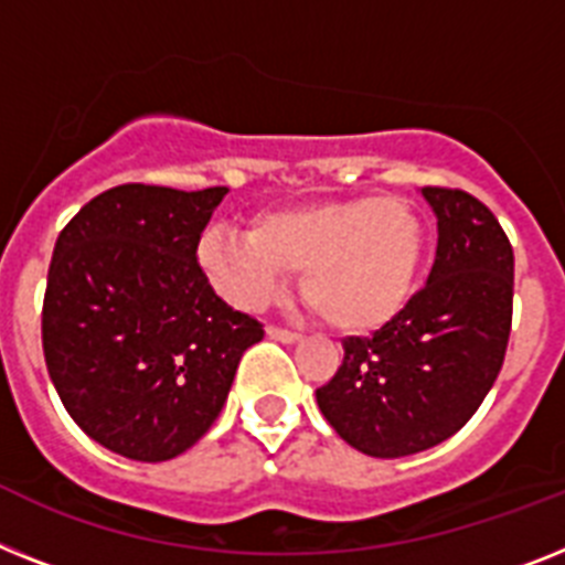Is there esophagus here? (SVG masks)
I'll return each mask as SVG.
<instances>
[{
	"label": "esophagus",
	"instance_id": "1",
	"mask_svg": "<svg viewBox=\"0 0 565 565\" xmlns=\"http://www.w3.org/2000/svg\"><path fill=\"white\" fill-rule=\"evenodd\" d=\"M267 335L275 341H281V344H296V341H301V333L287 330V327H275V324L267 327Z\"/></svg>",
	"mask_w": 565,
	"mask_h": 565
}]
</instances>
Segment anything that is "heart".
<instances>
[{
	"label": "heart",
	"mask_w": 565,
	"mask_h": 565,
	"mask_svg": "<svg viewBox=\"0 0 565 565\" xmlns=\"http://www.w3.org/2000/svg\"><path fill=\"white\" fill-rule=\"evenodd\" d=\"M425 260V224L399 198H344L267 212L253 232L212 226L198 264L215 290L258 310L301 273L307 305L341 333H373L407 307Z\"/></svg>",
	"instance_id": "obj_1"
}]
</instances>
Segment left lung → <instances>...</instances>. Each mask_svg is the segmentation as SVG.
<instances>
[{"label": "left lung", "mask_w": 565, "mask_h": 565, "mask_svg": "<svg viewBox=\"0 0 565 565\" xmlns=\"http://www.w3.org/2000/svg\"><path fill=\"white\" fill-rule=\"evenodd\" d=\"M436 258L405 310L371 339H344V362L316 402L355 451L396 459L457 434L505 359L514 253L494 212L462 189L425 186Z\"/></svg>", "instance_id": "obj_1"}]
</instances>
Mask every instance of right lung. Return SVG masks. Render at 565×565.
I'll use <instances>...</instances> for the list:
<instances>
[{
	"label": "right lung",
	"instance_id": "add662e5",
	"mask_svg": "<svg viewBox=\"0 0 565 565\" xmlns=\"http://www.w3.org/2000/svg\"><path fill=\"white\" fill-rule=\"evenodd\" d=\"M230 192L126 183L60 232L42 350L71 419L108 451L163 462L217 419L264 327L215 296L198 241Z\"/></svg>",
	"mask_w": 565,
	"mask_h": 565
}]
</instances>
